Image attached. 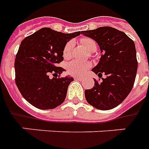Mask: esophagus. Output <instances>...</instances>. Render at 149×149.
Returning <instances> with one entry per match:
<instances>
[{
    "label": "esophagus",
    "instance_id": "esophagus-1",
    "mask_svg": "<svg viewBox=\"0 0 149 149\" xmlns=\"http://www.w3.org/2000/svg\"><path fill=\"white\" fill-rule=\"evenodd\" d=\"M74 79L76 80H83V78H82V77H74Z\"/></svg>",
    "mask_w": 149,
    "mask_h": 149
}]
</instances>
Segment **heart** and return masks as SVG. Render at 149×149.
<instances>
[{
    "instance_id": "1",
    "label": "heart",
    "mask_w": 149,
    "mask_h": 149,
    "mask_svg": "<svg viewBox=\"0 0 149 149\" xmlns=\"http://www.w3.org/2000/svg\"><path fill=\"white\" fill-rule=\"evenodd\" d=\"M81 43L89 52H94L96 50V43L93 39L90 38H84L81 39ZM73 46L72 41H69L64 46L63 50V57L68 58L71 55V49ZM91 63L90 62H80L78 60H73L66 64V71L73 76H81L86 72V70L91 68Z\"/></svg>"
}]
</instances>
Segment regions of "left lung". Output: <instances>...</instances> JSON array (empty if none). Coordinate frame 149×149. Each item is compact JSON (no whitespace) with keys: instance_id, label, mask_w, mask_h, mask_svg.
I'll use <instances>...</instances> for the list:
<instances>
[{"instance_id":"obj_1","label":"left lung","mask_w":149,"mask_h":149,"mask_svg":"<svg viewBox=\"0 0 149 149\" xmlns=\"http://www.w3.org/2000/svg\"><path fill=\"white\" fill-rule=\"evenodd\" d=\"M84 36L94 39L102 55L92 71L102 78L95 79L92 89L85 91L87 103L100 110H110L126 99L133 87L138 63L135 43L122 31L103 26L93 30L82 31Z\"/></svg>"}]
</instances>
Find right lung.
<instances>
[{"label": "right lung", "instance_id": "obj_1", "mask_svg": "<svg viewBox=\"0 0 149 149\" xmlns=\"http://www.w3.org/2000/svg\"><path fill=\"white\" fill-rule=\"evenodd\" d=\"M80 33H63L45 27L22 40L14 63L15 82L22 96L33 106L47 110L64 102L74 79H49V74L58 76L65 70L58 66L63 61L64 46Z\"/></svg>", "mask_w": 149, "mask_h": 149}]
</instances>
